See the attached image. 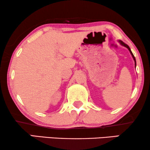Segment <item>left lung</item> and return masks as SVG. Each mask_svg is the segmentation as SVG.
Masks as SVG:
<instances>
[{
    "instance_id": "8db88e82",
    "label": "left lung",
    "mask_w": 150,
    "mask_h": 150,
    "mask_svg": "<svg viewBox=\"0 0 150 150\" xmlns=\"http://www.w3.org/2000/svg\"><path fill=\"white\" fill-rule=\"evenodd\" d=\"M118 42H119V43H120L121 45H123V46L126 47V48H127L129 50V52H130V53H131V54H132V57H133V59H134V62H135V67H136V59H135V57H134V56L133 53H132V51H131V49H130V48H129V45H127V44H126V43H125L124 42H122V41H120V40H119V41H118Z\"/></svg>"
}]
</instances>
